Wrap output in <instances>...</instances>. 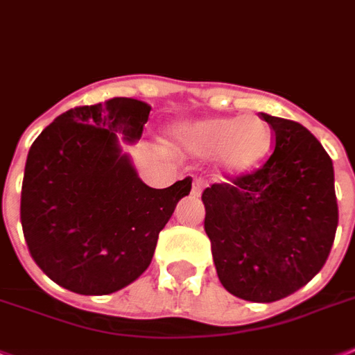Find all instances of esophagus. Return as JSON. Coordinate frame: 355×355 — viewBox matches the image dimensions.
<instances>
[{"mask_svg":"<svg viewBox=\"0 0 355 355\" xmlns=\"http://www.w3.org/2000/svg\"><path fill=\"white\" fill-rule=\"evenodd\" d=\"M204 186H206V182H204L202 178H195L191 184V195L193 197H200L202 195V189Z\"/></svg>","mask_w":355,"mask_h":355,"instance_id":"esophagus-1","label":"esophagus"}]
</instances>
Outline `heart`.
I'll return each mask as SVG.
<instances>
[{"label": "heart", "instance_id": "1", "mask_svg": "<svg viewBox=\"0 0 355 355\" xmlns=\"http://www.w3.org/2000/svg\"><path fill=\"white\" fill-rule=\"evenodd\" d=\"M173 146L198 158L215 157L224 175L255 168L272 146V129L257 114L204 118L173 129Z\"/></svg>", "mask_w": 355, "mask_h": 355}]
</instances>
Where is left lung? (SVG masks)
<instances>
[{
	"label": "left lung",
	"mask_w": 355,
	"mask_h": 355,
	"mask_svg": "<svg viewBox=\"0 0 355 355\" xmlns=\"http://www.w3.org/2000/svg\"><path fill=\"white\" fill-rule=\"evenodd\" d=\"M273 153L257 171L202 193L204 230L227 292L252 302L288 297L332 250L337 211L332 158L301 123L261 112Z\"/></svg>",
	"instance_id": "8db88e82"
}]
</instances>
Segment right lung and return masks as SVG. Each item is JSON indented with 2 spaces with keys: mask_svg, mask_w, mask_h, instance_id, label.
Masks as SVG:
<instances>
[{
  "mask_svg": "<svg viewBox=\"0 0 355 355\" xmlns=\"http://www.w3.org/2000/svg\"><path fill=\"white\" fill-rule=\"evenodd\" d=\"M151 105L112 98L65 111L28 149L21 227L34 262L56 284L107 295L151 264L158 233L191 178L166 189L140 180L118 137L140 140Z\"/></svg>",
  "mask_w": 355,
  "mask_h": 355,
  "instance_id": "1",
  "label": "right lung"
}]
</instances>
